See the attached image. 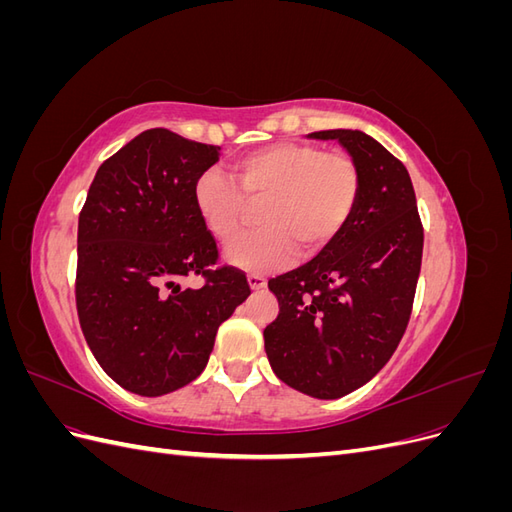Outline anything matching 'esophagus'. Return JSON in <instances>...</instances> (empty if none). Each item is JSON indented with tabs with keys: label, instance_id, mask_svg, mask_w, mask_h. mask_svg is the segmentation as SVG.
I'll use <instances>...</instances> for the list:
<instances>
[{
	"label": "esophagus",
	"instance_id": "1",
	"mask_svg": "<svg viewBox=\"0 0 512 512\" xmlns=\"http://www.w3.org/2000/svg\"><path fill=\"white\" fill-rule=\"evenodd\" d=\"M247 284H250V288L252 290H262V288H267V280L262 275H256V273H252V275H247Z\"/></svg>",
	"mask_w": 512,
	"mask_h": 512
}]
</instances>
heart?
<instances>
[{"label": "heart", "mask_w": 512, "mask_h": 512, "mask_svg": "<svg viewBox=\"0 0 512 512\" xmlns=\"http://www.w3.org/2000/svg\"><path fill=\"white\" fill-rule=\"evenodd\" d=\"M230 177L205 170L194 183V205L220 243L247 224V205H260L254 235L232 243L226 260L247 273L286 267L294 247L309 256L331 243L352 218L361 173L348 153H324L309 143H275L232 162Z\"/></svg>", "instance_id": "heart-1"}]
</instances>
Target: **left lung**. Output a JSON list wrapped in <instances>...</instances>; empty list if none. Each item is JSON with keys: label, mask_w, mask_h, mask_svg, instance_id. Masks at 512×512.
Instances as JSON below:
<instances>
[{"label": "left lung", "mask_w": 512, "mask_h": 512, "mask_svg": "<svg viewBox=\"0 0 512 512\" xmlns=\"http://www.w3.org/2000/svg\"><path fill=\"white\" fill-rule=\"evenodd\" d=\"M339 141L359 166L361 196L339 235L307 265L269 282L280 314L265 329L275 376L316 399L359 389L389 363L408 327L423 226L406 166L361 130Z\"/></svg>", "instance_id": "obj_1"}]
</instances>
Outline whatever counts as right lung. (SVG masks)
Returning a JSON list of instances; mask_svg holds the SVG:
<instances>
[{"instance_id": "add662e5", "label": "right lung", "mask_w": 512, "mask_h": 512, "mask_svg": "<svg viewBox=\"0 0 512 512\" xmlns=\"http://www.w3.org/2000/svg\"><path fill=\"white\" fill-rule=\"evenodd\" d=\"M220 147L153 128L94 177L79 215L76 309L87 346L123 389L160 397L207 367L220 324L250 297L245 275L211 269L218 247L194 205ZM203 274L200 289L183 276Z\"/></svg>"}]
</instances>
